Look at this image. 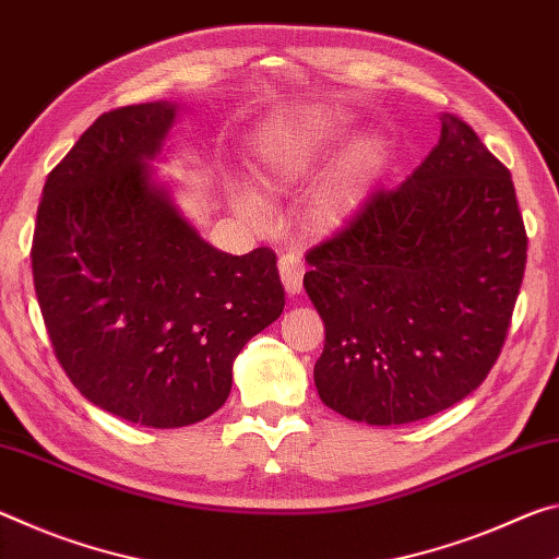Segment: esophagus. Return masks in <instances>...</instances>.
<instances>
[{"mask_svg":"<svg viewBox=\"0 0 559 559\" xmlns=\"http://www.w3.org/2000/svg\"><path fill=\"white\" fill-rule=\"evenodd\" d=\"M277 267H280V277H282V285L287 289V295H299L301 280H305V262H301L299 254L295 252L282 254Z\"/></svg>","mask_w":559,"mask_h":559,"instance_id":"obj_1","label":"esophagus"}]
</instances>
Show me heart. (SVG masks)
<instances>
[{
	"label": "heart",
	"instance_id": "b5f03b06",
	"mask_svg": "<svg viewBox=\"0 0 559 559\" xmlns=\"http://www.w3.org/2000/svg\"><path fill=\"white\" fill-rule=\"evenodd\" d=\"M346 123H349L346 116L324 111L312 121L274 133L262 151L258 170L260 186L267 193H282L285 188L307 178L319 155L344 131ZM383 158H386V148L377 135H364L354 141L309 198V225L319 233H332L359 215L371 195V188L377 186ZM237 207L250 219H264L267 215V203L254 193H242L237 198Z\"/></svg>",
	"mask_w": 559,
	"mask_h": 559
}]
</instances>
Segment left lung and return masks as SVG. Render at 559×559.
<instances>
[{
	"label": "left lung",
	"instance_id": "obj_1",
	"mask_svg": "<svg viewBox=\"0 0 559 559\" xmlns=\"http://www.w3.org/2000/svg\"><path fill=\"white\" fill-rule=\"evenodd\" d=\"M406 182L307 252L305 289L324 322L314 383L371 426L451 408L498 361L527 262L510 170L455 116Z\"/></svg>",
	"mask_w": 559,
	"mask_h": 559
}]
</instances>
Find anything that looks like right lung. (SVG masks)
Here are the masks:
<instances>
[{
	"mask_svg": "<svg viewBox=\"0 0 559 559\" xmlns=\"http://www.w3.org/2000/svg\"><path fill=\"white\" fill-rule=\"evenodd\" d=\"M173 104L98 116L53 166L32 240L53 354L81 396L178 428L225 404L233 361L285 309L277 254L217 252L151 186Z\"/></svg>",
	"mask_w": 559,
	"mask_h": 559,
	"instance_id": "obj_1",
	"label": "right lung"
}]
</instances>
